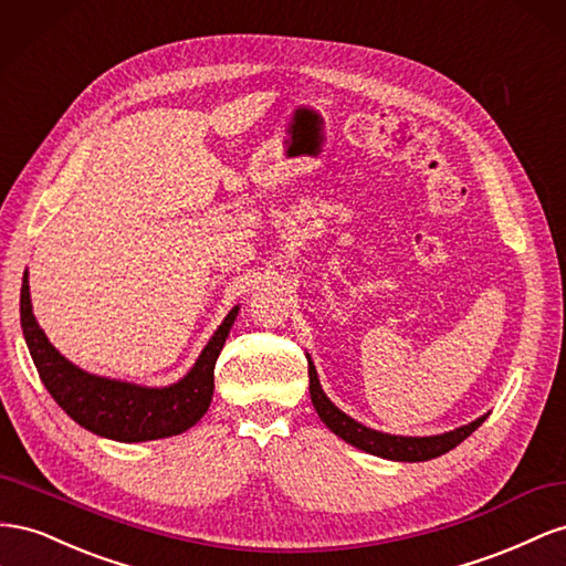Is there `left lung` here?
<instances>
[{"label": "left lung", "mask_w": 566, "mask_h": 566, "mask_svg": "<svg viewBox=\"0 0 566 566\" xmlns=\"http://www.w3.org/2000/svg\"><path fill=\"white\" fill-rule=\"evenodd\" d=\"M308 358V377H311V400L313 408L319 415L322 422L329 427L332 433H336L338 439H344L346 443L355 446L358 450H365L369 455H377L384 460H394V462H427L439 458L448 450H453L455 446H460L467 436L472 431H476L483 419L489 417L481 415L474 422L458 427L453 431L446 433H436V436H396V433H384L377 429H369L360 422H355L353 417H348L344 410H338L334 402L327 398V394L322 391V384L317 379V369Z\"/></svg>", "instance_id": "left-lung-1"}]
</instances>
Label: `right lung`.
I'll list each match as a JSON object with an SVG mask.
<instances>
[{"label": "right lung", "mask_w": 566, "mask_h": 566, "mask_svg": "<svg viewBox=\"0 0 566 566\" xmlns=\"http://www.w3.org/2000/svg\"><path fill=\"white\" fill-rule=\"evenodd\" d=\"M237 315L239 305L222 319L182 379L168 386H142L90 375L63 358L32 315L28 272L21 286V327L46 391L80 427L120 443L168 439L199 422L213 400L216 360Z\"/></svg>", "instance_id": "right-lung-1"}]
</instances>
